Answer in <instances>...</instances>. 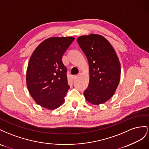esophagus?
I'll return each mask as SVG.
<instances>
[{
	"label": "esophagus",
	"mask_w": 149,
	"mask_h": 149,
	"mask_svg": "<svg viewBox=\"0 0 149 149\" xmlns=\"http://www.w3.org/2000/svg\"><path fill=\"white\" fill-rule=\"evenodd\" d=\"M77 77H78V75H72V80H75L77 78Z\"/></svg>",
	"instance_id": "1"
}]
</instances>
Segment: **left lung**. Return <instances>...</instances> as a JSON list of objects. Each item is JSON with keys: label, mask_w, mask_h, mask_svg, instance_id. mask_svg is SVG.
<instances>
[{"label": "left lung", "mask_w": 149, "mask_h": 149, "mask_svg": "<svg viewBox=\"0 0 149 149\" xmlns=\"http://www.w3.org/2000/svg\"><path fill=\"white\" fill-rule=\"evenodd\" d=\"M87 58L90 81L84 92L86 100L99 105L114 95L120 80V63L116 50L104 37L91 33L77 38Z\"/></svg>", "instance_id": "left-lung-1"}]
</instances>
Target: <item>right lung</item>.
Instances as JSON below:
<instances>
[{"label": "right lung", "instance_id": "obj_1", "mask_svg": "<svg viewBox=\"0 0 149 149\" xmlns=\"http://www.w3.org/2000/svg\"><path fill=\"white\" fill-rule=\"evenodd\" d=\"M75 39L73 37H54L38 45L31 55L26 72L30 95L41 107L54 110L64 102L70 87L62 56Z\"/></svg>", "mask_w": 149, "mask_h": 149}]
</instances>
